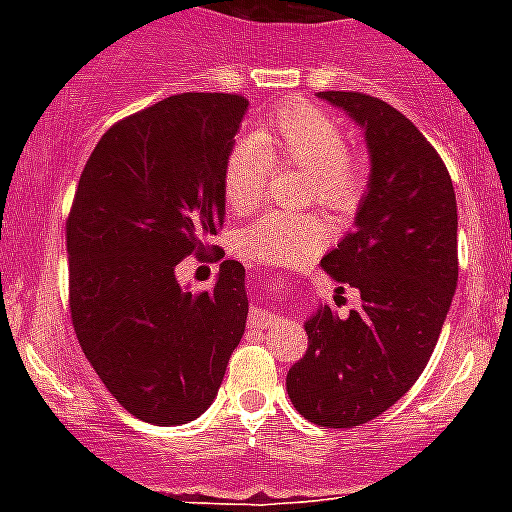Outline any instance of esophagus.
Segmentation results:
<instances>
[{
	"label": "esophagus",
	"instance_id": "obj_1",
	"mask_svg": "<svg viewBox=\"0 0 512 512\" xmlns=\"http://www.w3.org/2000/svg\"><path fill=\"white\" fill-rule=\"evenodd\" d=\"M248 323L253 328H271V325L282 323L277 312H269V310H261V307H251V315H248Z\"/></svg>",
	"mask_w": 512,
	"mask_h": 512
}]
</instances>
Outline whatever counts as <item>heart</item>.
Segmentation results:
<instances>
[{"label": "heart", "mask_w": 512, "mask_h": 512, "mask_svg": "<svg viewBox=\"0 0 512 512\" xmlns=\"http://www.w3.org/2000/svg\"><path fill=\"white\" fill-rule=\"evenodd\" d=\"M274 166L310 176L312 197L330 210L356 207L364 192V169L348 156V140L328 112L307 102L282 104L256 135L230 148L223 169L225 202L235 212L259 205ZM328 225L315 215L269 212L238 238L243 256L264 264H297L328 243Z\"/></svg>", "instance_id": "obj_1"}]
</instances>
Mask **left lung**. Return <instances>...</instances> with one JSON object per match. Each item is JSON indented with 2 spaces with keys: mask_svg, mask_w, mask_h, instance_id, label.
<instances>
[{
  "mask_svg": "<svg viewBox=\"0 0 512 512\" xmlns=\"http://www.w3.org/2000/svg\"><path fill=\"white\" fill-rule=\"evenodd\" d=\"M318 97L364 130L372 158L356 228L320 261L361 302L346 318L320 305L307 320L287 395L310 423L354 428L392 408L436 348L459 279L456 194L436 148L392 104L361 92Z\"/></svg>",
  "mask_w": 512,
  "mask_h": 512,
  "instance_id": "8db88e82",
  "label": "left lung"
}]
</instances>
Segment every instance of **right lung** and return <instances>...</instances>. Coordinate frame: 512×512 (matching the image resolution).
Segmentation results:
<instances>
[{
  "label": "right lung",
  "instance_id": "1",
  "mask_svg": "<svg viewBox=\"0 0 512 512\" xmlns=\"http://www.w3.org/2000/svg\"><path fill=\"white\" fill-rule=\"evenodd\" d=\"M248 110L241 94H174L115 122L81 171L69 220V305L94 372L153 425L200 418L246 330V269L187 292L176 264L225 223L223 169Z\"/></svg>",
  "mask_w": 512,
  "mask_h": 512
}]
</instances>
